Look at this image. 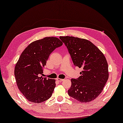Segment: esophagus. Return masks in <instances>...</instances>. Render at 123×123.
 I'll use <instances>...</instances> for the list:
<instances>
[{
  "mask_svg": "<svg viewBox=\"0 0 123 123\" xmlns=\"http://www.w3.org/2000/svg\"><path fill=\"white\" fill-rule=\"evenodd\" d=\"M56 80H57V81L59 82H62V81H63V80H64L61 79V78H57Z\"/></svg>",
  "mask_w": 123,
  "mask_h": 123,
  "instance_id": "obj_1",
  "label": "esophagus"
}]
</instances>
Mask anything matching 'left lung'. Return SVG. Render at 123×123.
Listing matches in <instances>:
<instances>
[{
    "instance_id": "obj_1",
    "label": "left lung",
    "mask_w": 123,
    "mask_h": 123,
    "mask_svg": "<svg viewBox=\"0 0 123 123\" xmlns=\"http://www.w3.org/2000/svg\"><path fill=\"white\" fill-rule=\"evenodd\" d=\"M59 38L67 47L74 65L83 69L77 79L71 80L68 94L82 103L92 101L101 94L109 76L104 54L86 39L69 36Z\"/></svg>"
}]
</instances>
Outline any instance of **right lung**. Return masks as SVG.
<instances>
[{
  "label": "right lung",
  "mask_w": 123,
  "mask_h": 123,
  "mask_svg": "<svg viewBox=\"0 0 123 123\" xmlns=\"http://www.w3.org/2000/svg\"><path fill=\"white\" fill-rule=\"evenodd\" d=\"M63 43L56 37H46L29 44L16 64L15 79L19 91L28 101L40 103L51 98L55 80L41 76L49 54Z\"/></svg>",
  "instance_id": "add662e5"
}]
</instances>
